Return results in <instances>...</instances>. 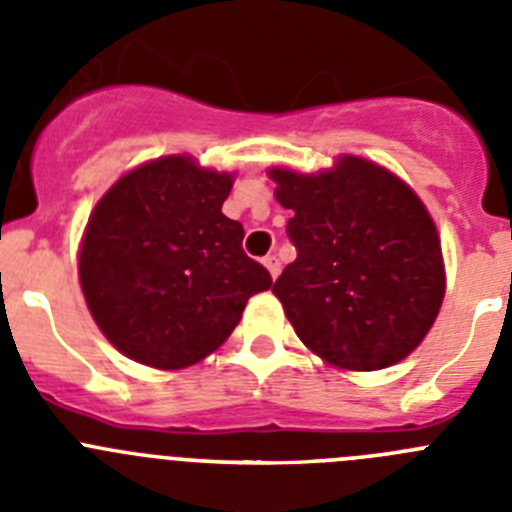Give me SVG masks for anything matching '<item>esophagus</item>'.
Instances as JSON below:
<instances>
[{
	"label": "esophagus",
	"mask_w": 512,
	"mask_h": 512,
	"mask_svg": "<svg viewBox=\"0 0 512 512\" xmlns=\"http://www.w3.org/2000/svg\"><path fill=\"white\" fill-rule=\"evenodd\" d=\"M264 266H266V269H269L271 279H277L279 271H282V264H279V259H277V256H274V253L264 256Z\"/></svg>",
	"instance_id": "obj_1"
}]
</instances>
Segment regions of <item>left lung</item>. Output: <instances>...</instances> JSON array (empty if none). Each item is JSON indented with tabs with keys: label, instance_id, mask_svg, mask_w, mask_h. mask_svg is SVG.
<instances>
[{
	"label": "left lung",
	"instance_id": "left-lung-1",
	"mask_svg": "<svg viewBox=\"0 0 512 512\" xmlns=\"http://www.w3.org/2000/svg\"><path fill=\"white\" fill-rule=\"evenodd\" d=\"M297 259L271 292L312 354L351 372L402 361L431 330L441 241L418 194L392 171L341 156L320 174L271 169Z\"/></svg>",
	"mask_w": 512,
	"mask_h": 512
}]
</instances>
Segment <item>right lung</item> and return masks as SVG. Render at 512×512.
<instances>
[{
  "instance_id": "1",
  "label": "right lung",
  "mask_w": 512,
  "mask_h": 512,
  "mask_svg": "<svg viewBox=\"0 0 512 512\" xmlns=\"http://www.w3.org/2000/svg\"><path fill=\"white\" fill-rule=\"evenodd\" d=\"M233 174L164 156L117 179L94 207L79 282L94 323L138 364L182 369L233 333L271 274L223 215Z\"/></svg>"
}]
</instances>
